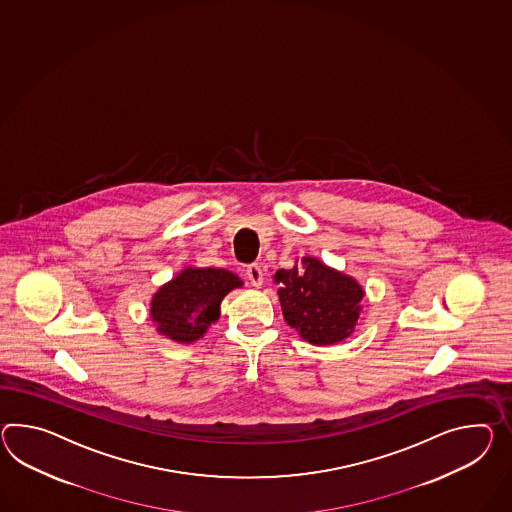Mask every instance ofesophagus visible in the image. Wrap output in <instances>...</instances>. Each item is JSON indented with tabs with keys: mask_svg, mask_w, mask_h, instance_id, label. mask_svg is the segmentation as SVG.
I'll list each match as a JSON object with an SVG mask.
<instances>
[{
	"mask_svg": "<svg viewBox=\"0 0 512 512\" xmlns=\"http://www.w3.org/2000/svg\"><path fill=\"white\" fill-rule=\"evenodd\" d=\"M246 277L250 279V283L253 287H261L262 283H264V274H262L259 264H250V266L246 268Z\"/></svg>",
	"mask_w": 512,
	"mask_h": 512,
	"instance_id": "esophagus-1",
	"label": "esophagus"
}]
</instances>
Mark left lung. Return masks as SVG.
<instances>
[{
    "label": "left lung",
    "instance_id": "obj_1",
    "mask_svg": "<svg viewBox=\"0 0 512 512\" xmlns=\"http://www.w3.org/2000/svg\"><path fill=\"white\" fill-rule=\"evenodd\" d=\"M301 264V270L294 266L274 275L287 324L314 346L342 342L357 325L364 290L353 277L314 257H303Z\"/></svg>",
    "mask_w": 512,
    "mask_h": 512
}]
</instances>
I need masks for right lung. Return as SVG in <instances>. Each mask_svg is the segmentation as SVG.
Instances as JSON below:
<instances>
[{"label":"right lung","mask_w":512,"mask_h":512,"mask_svg":"<svg viewBox=\"0 0 512 512\" xmlns=\"http://www.w3.org/2000/svg\"><path fill=\"white\" fill-rule=\"evenodd\" d=\"M240 287L242 279L229 270L188 266L153 294L151 322L166 338L196 342L220 318L225 296Z\"/></svg>","instance_id":"add662e5"}]
</instances>
